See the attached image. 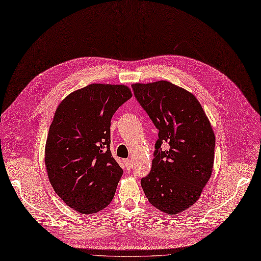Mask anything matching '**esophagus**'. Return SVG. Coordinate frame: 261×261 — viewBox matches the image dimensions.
<instances>
[{
  "label": "esophagus",
  "instance_id": "1",
  "mask_svg": "<svg viewBox=\"0 0 261 261\" xmlns=\"http://www.w3.org/2000/svg\"><path fill=\"white\" fill-rule=\"evenodd\" d=\"M123 162H124V165H125L126 169L129 170V169L132 168V160H130V159H125Z\"/></svg>",
  "mask_w": 261,
  "mask_h": 261
}]
</instances>
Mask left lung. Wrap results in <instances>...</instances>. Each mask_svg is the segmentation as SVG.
I'll list each match as a JSON object with an SVG mask.
<instances>
[{
	"mask_svg": "<svg viewBox=\"0 0 261 261\" xmlns=\"http://www.w3.org/2000/svg\"><path fill=\"white\" fill-rule=\"evenodd\" d=\"M159 138L150 172L141 178L148 202L165 213L191 207L212 173L215 137L198 100L188 91L161 80L132 86ZM169 144L167 150L161 146Z\"/></svg>",
	"mask_w": 261,
	"mask_h": 261,
	"instance_id": "8db88e82",
	"label": "left lung"
}]
</instances>
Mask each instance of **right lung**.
Wrapping results in <instances>:
<instances>
[{"mask_svg":"<svg viewBox=\"0 0 261 261\" xmlns=\"http://www.w3.org/2000/svg\"><path fill=\"white\" fill-rule=\"evenodd\" d=\"M130 97L125 86L93 84L71 93L55 112L45 149L49 181L80 213L99 212L115 195L123 170L110 149L111 119Z\"/></svg>","mask_w":261,"mask_h":261,"instance_id":"add662e5","label":"right lung"}]
</instances>
